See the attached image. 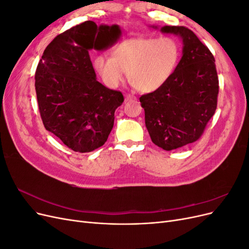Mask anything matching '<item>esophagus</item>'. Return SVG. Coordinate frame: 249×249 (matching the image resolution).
<instances>
[{"label":"esophagus","instance_id":"1","mask_svg":"<svg viewBox=\"0 0 249 249\" xmlns=\"http://www.w3.org/2000/svg\"><path fill=\"white\" fill-rule=\"evenodd\" d=\"M124 100L125 102H130V101H137V97L134 96L132 94H125L124 95Z\"/></svg>","mask_w":249,"mask_h":249}]
</instances>
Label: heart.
Segmentation results:
<instances>
[{
    "label": "heart",
    "instance_id": "b5f03b06",
    "mask_svg": "<svg viewBox=\"0 0 249 249\" xmlns=\"http://www.w3.org/2000/svg\"><path fill=\"white\" fill-rule=\"evenodd\" d=\"M180 59V47L171 37L142 36L119 42L113 56L100 54L94 69L111 88L118 87L130 74L132 83L143 92H154L169 82Z\"/></svg>",
    "mask_w": 249,
    "mask_h": 249
}]
</instances>
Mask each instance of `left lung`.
Segmentation results:
<instances>
[{
    "mask_svg": "<svg viewBox=\"0 0 249 249\" xmlns=\"http://www.w3.org/2000/svg\"><path fill=\"white\" fill-rule=\"evenodd\" d=\"M160 31L182 39V58L167 84L142 95L140 103L150 139L172 150L199 139L215 113L219 83L214 56L191 30L164 26Z\"/></svg>",
    "mask_w": 249,
    "mask_h": 249,
    "instance_id": "left-lung-1",
    "label": "left lung"
}]
</instances>
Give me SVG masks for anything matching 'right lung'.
<instances>
[{
    "label": "right lung",
    "mask_w": 249,
    "mask_h": 249,
    "mask_svg": "<svg viewBox=\"0 0 249 249\" xmlns=\"http://www.w3.org/2000/svg\"><path fill=\"white\" fill-rule=\"evenodd\" d=\"M120 36L117 25L87 20L56 36L37 65L35 90L44 127L74 152L104 145L124 102L122 92L96 81L89 57L94 40L100 38L108 48Z\"/></svg>",
    "instance_id": "1"
}]
</instances>
